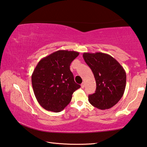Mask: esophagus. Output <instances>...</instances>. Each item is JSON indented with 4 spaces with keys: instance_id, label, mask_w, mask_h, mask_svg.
I'll list each match as a JSON object with an SVG mask.
<instances>
[{
    "instance_id": "34e87169",
    "label": "esophagus",
    "mask_w": 147,
    "mask_h": 147,
    "mask_svg": "<svg viewBox=\"0 0 147 147\" xmlns=\"http://www.w3.org/2000/svg\"><path fill=\"white\" fill-rule=\"evenodd\" d=\"M81 88H84V82H82V84H81Z\"/></svg>"
}]
</instances>
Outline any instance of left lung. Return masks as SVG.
<instances>
[{"label":"left lung","mask_w":147,"mask_h":147,"mask_svg":"<svg viewBox=\"0 0 147 147\" xmlns=\"http://www.w3.org/2000/svg\"><path fill=\"white\" fill-rule=\"evenodd\" d=\"M83 58L94 76L96 90L88 96L90 104L100 109L112 108L123 95L126 73L121 65L108 54L84 53Z\"/></svg>","instance_id":"8db88e82"}]
</instances>
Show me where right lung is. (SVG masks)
<instances>
[{
    "instance_id": "obj_1",
    "label": "right lung",
    "mask_w": 147,
    "mask_h": 147,
    "mask_svg": "<svg viewBox=\"0 0 147 147\" xmlns=\"http://www.w3.org/2000/svg\"><path fill=\"white\" fill-rule=\"evenodd\" d=\"M79 53L59 50L41 59L32 75L35 96L47 111L60 112L70 102L72 95L80 88L74 82L70 65Z\"/></svg>"
}]
</instances>
